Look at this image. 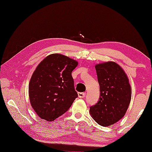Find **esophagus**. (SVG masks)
Masks as SVG:
<instances>
[{
    "label": "esophagus",
    "instance_id": "1",
    "mask_svg": "<svg viewBox=\"0 0 152 152\" xmlns=\"http://www.w3.org/2000/svg\"><path fill=\"white\" fill-rule=\"evenodd\" d=\"M77 94H78V97L80 98H84L85 96H86V93H78Z\"/></svg>",
    "mask_w": 152,
    "mask_h": 152
}]
</instances>
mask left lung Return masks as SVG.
I'll list each match as a JSON object with an SVG mask.
<instances>
[{"label":"left lung","mask_w":152,"mask_h":152,"mask_svg":"<svg viewBox=\"0 0 152 152\" xmlns=\"http://www.w3.org/2000/svg\"><path fill=\"white\" fill-rule=\"evenodd\" d=\"M100 86V98L90 107V115L98 124H115L126 114L131 101L132 89L129 79L121 66L113 61L95 66Z\"/></svg>","instance_id":"8db88e82"}]
</instances>
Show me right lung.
Wrapping results in <instances>:
<instances>
[{
	"label": "right lung",
	"mask_w": 152,
	"mask_h": 152,
	"mask_svg": "<svg viewBox=\"0 0 152 152\" xmlns=\"http://www.w3.org/2000/svg\"><path fill=\"white\" fill-rule=\"evenodd\" d=\"M77 64L67 56L53 54L36 67L28 93L31 107L41 119L54 121L69 110L77 97L72 76Z\"/></svg>",
	"instance_id": "right-lung-1"
}]
</instances>
